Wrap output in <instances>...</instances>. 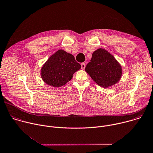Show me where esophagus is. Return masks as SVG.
<instances>
[{
	"mask_svg": "<svg viewBox=\"0 0 153 153\" xmlns=\"http://www.w3.org/2000/svg\"><path fill=\"white\" fill-rule=\"evenodd\" d=\"M85 67H86V65H85V63H82V64H81V68H82V70H84L85 68Z\"/></svg>",
	"mask_w": 153,
	"mask_h": 153,
	"instance_id": "34e87169",
	"label": "esophagus"
}]
</instances>
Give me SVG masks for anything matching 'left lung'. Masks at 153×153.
<instances>
[{"label":"left lung","mask_w":153,"mask_h":153,"mask_svg":"<svg viewBox=\"0 0 153 153\" xmlns=\"http://www.w3.org/2000/svg\"><path fill=\"white\" fill-rule=\"evenodd\" d=\"M85 71L97 85L104 88L117 84L123 74L121 64L103 48H99L93 52Z\"/></svg>","instance_id":"obj_1"}]
</instances>
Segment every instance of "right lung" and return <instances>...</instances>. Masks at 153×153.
<instances>
[{
	"instance_id": "add662e5",
	"label": "right lung",
	"mask_w": 153,
	"mask_h": 153,
	"mask_svg": "<svg viewBox=\"0 0 153 153\" xmlns=\"http://www.w3.org/2000/svg\"><path fill=\"white\" fill-rule=\"evenodd\" d=\"M81 68L72 54L59 49L51 56L41 68V77L45 83L55 88L64 86Z\"/></svg>"
}]
</instances>
